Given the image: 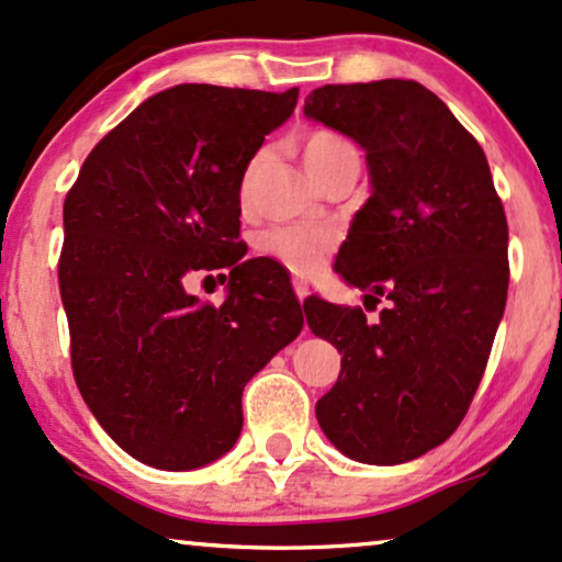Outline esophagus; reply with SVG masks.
<instances>
[{"mask_svg":"<svg viewBox=\"0 0 562 562\" xmlns=\"http://www.w3.org/2000/svg\"><path fill=\"white\" fill-rule=\"evenodd\" d=\"M292 286H294V294H296V300H300V302L307 300V294H310V283L304 281L302 276H294V279H292Z\"/></svg>","mask_w":562,"mask_h":562,"instance_id":"esophagus-1","label":"esophagus"}]
</instances>
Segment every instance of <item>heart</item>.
Instances as JSON below:
<instances>
[{"instance_id": "obj_1", "label": "heart", "mask_w": 562, "mask_h": 562, "mask_svg": "<svg viewBox=\"0 0 562 562\" xmlns=\"http://www.w3.org/2000/svg\"><path fill=\"white\" fill-rule=\"evenodd\" d=\"M357 154L355 145L346 137L328 133V130H310L302 140V158L307 171L315 179L328 169L330 164L338 161L341 156ZM262 161H266V150H258L249 158L245 171H241L239 182V203L249 205V192H252V179L260 171ZM336 247V234L330 228L323 226H304V224H286V226H273L268 232L260 234V249L268 252L270 258L283 262L286 268L300 270V273H310V270L321 268L325 258L334 252Z\"/></svg>"}]
</instances>
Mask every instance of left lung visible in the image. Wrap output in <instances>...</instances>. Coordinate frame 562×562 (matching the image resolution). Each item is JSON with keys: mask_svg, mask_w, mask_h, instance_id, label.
Returning a JSON list of instances; mask_svg holds the SVG:
<instances>
[{"mask_svg": "<svg viewBox=\"0 0 562 562\" xmlns=\"http://www.w3.org/2000/svg\"><path fill=\"white\" fill-rule=\"evenodd\" d=\"M304 114L364 148L372 195L336 270L367 300H391L375 323L304 302L313 334L344 355L317 422L355 461L419 459L467 417L508 296V221L487 156L417 80L315 88Z\"/></svg>", "mask_w": 562, "mask_h": 562, "instance_id": "1", "label": "left lung"}]
</instances>
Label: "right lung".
<instances>
[{
	"label": "right lung",
	"instance_id": "add662e5",
	"mask_svg": "<svg viewBox=\"0 0 562 562\" xmlns=\"http://www.w3.org/2000/svg\"><path fill=\"white\" fill-rule=\"evenodd\" d=\"M296 99V88L161 90L101 137L69 187L59 294L72 375L109 438L148 467L224 456L247 380L300 336L286 273L239 262L241 171ZM211 269L229 270L221 308L183 292Z\"/></svg>",
	"mask_w": 562,
	"mask_h": 562
}]
</instances>
